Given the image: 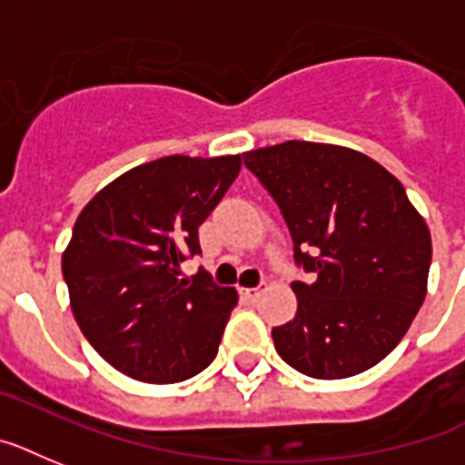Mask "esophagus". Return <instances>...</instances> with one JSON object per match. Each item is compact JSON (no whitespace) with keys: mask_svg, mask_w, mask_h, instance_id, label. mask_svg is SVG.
<instances>
[{"mask_svg":"<svg viewBox=\"0 0 465 465\" xmlns=\"http://www.w3.org/2000/svg\"><path fill=\"white\" fill-rule=\"evenodd\" d=\"M241 293H243V296L248 298V301H255V298H258L260 293H262V289H260V286H255V289H241Z\"/></svg>","mask_w":465,"mask_h":465,"instance_id":"1","label":"esophagus"}]
</instances>
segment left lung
Segmentation results:
<instances>
[{
  "label": "left lung",
  "mask_w": 465,
  "mask_h": 465,
  "mask_svg": "<svg viewBox=\"0 0 465 465\" xmlns=\"http://www.w3.org/2000/svg\"><path fill=\"white\" fill-rule=\"evenodd\" d=\"M292 232L296 318L272 330L286 363L318 380L372 368L409 331L428 293L430 229L401 181L368 154L286 141L243 154Z\"/></svg>",
  "instance_id": "obj_1"
}]
</instances>
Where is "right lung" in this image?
Segmentation results:
<instances>
[{"label": "right lung", "mask_w": 465, "mask_h": 465, "mask_svg": "<svg viewBox=\"0 0 465 465\" xmlns=\"http://www.w3.org/2000/svg\"><path fill=\"white\" fill-rule=\"evenodd\" d=\"M241 172V154H169L122 173L83 207L62 255L71 311L93 349L150 384L213 363L239 293L207 274L181 279L198 226Z\"/></svg>", "instance_id": "1"}]
</instances>
